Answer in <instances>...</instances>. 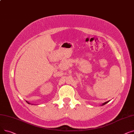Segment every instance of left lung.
Segmentation results:
<instances>
[{"instance_id":"1","label":"left lung","mask_w":134,"mask_h":134,"mask_svg":"<svg viewBox=\"0 0 134 134\" xmlns=\"http://www.w3.org/2000/svg\"><path fill=\"white\" fill-rule=\"evenodd\" d=\"M109 101H110V100H109ZM109 101H108V102H105V103H103V104H102V105H101V106H102V105H105V104H107V103H108V102H109Z\"/></svg>"}]
</instances>
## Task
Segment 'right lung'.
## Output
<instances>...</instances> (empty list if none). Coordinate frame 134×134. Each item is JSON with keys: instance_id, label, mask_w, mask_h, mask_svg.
<instances>
[{"instance_id": "add662e5", "label": "right lung", "mask_w": 134, "mask_h": 134, "mask_svg": "<svg viewBox=\"0 0 134 134\" xmlns=\"http://www.w3.org/2000/svg\"><path fill=\"white\" fill-rule=\"evenodd\" d=\"M26 103H27V104H30V103H29V102H27V101H26Z\"/></svg>"}]
</instances>
